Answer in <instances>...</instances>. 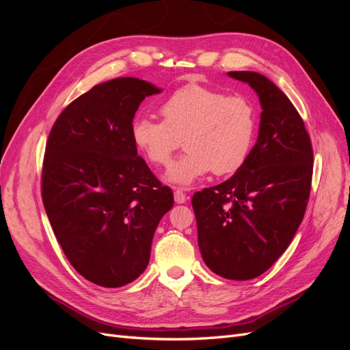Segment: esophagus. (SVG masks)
Returning a JSON list of instances; mask_svg holds the SVG:
<instances>
[{
    "mask_svg": "<svg viewBox=\"0 0 350 350\" xmlns=\"http://www.w3.org/2000/svg\"><path fill=\"white\" fill-rule=\"evenodd\" d=\"M174 197H175V203H178V204H184L187 201V196L181 191V189H176V191L174 193Z\"/></svg>",
    "mask_w": 350,
    "mask_h": 350,
    "instance_id": "obj_1",
    "label": "esophagus"
}]
</instances>
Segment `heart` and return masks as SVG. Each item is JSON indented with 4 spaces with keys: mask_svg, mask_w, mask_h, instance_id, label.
Instances as JSON below:
<instances>
[{
    "mask_svg": "<svg viewBox=\"0 0 350 350\" xmlns=\"http://www.w3.org/2000/svg\"><path fill=\"white\" fill-rule=\"evenodd\" d=\"M161 112L163 121L134 118L131 137L156 166L171 163L184 140L187 153L165 175L169 184L189 187L210 171L229 175L245 163L257 131V113L247 98L188 84L162 103Z\"/></svg>",
    "mask_w": 350,
    "mask_h": 350,
    "instance_id": "b5f03b06",
    "label": "heart"
}]
</instances>
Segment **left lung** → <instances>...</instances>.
I'll return each mask as SVG.
<instances>
[{
    "mask_svg": "<svg viewBox=\"0 0 350 350\" xmlns=\"http://www.w3.org/2000/svg\"><path fill=\"white\" fill-rule=\"evenodd\" d=\"M261 105L257 143L245 163L219 185L193 196L198 247L206 266L230 280L267 271L304 219L312 178V146L288 96L254 71H229Z\"/></svg>",
    "mask_w": 350,
    "mask_h": 350,
    "instance_id": "8db88e82",
    "label": "left lung"
}]
</instances>
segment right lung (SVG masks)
<instances>
[{
  "instance_id": "obj_1",
  "label": "right lung",
  "mask_w": 350,
  "mask_h": 350,
  "mask_svg": "<svg viewBox=\"0 0 350 350\" xmlns=\"http://www.w3.org/2000/svg\"><path fill=\"white\" fill-rule=\"evenodd\" d=\"M162 89L120 77L92 88L49 133L42 200L57 241L84 279L120 288L146 270L154 230L174 194L137 154L131 124Z\"/></svg>"
}]
</instances>
